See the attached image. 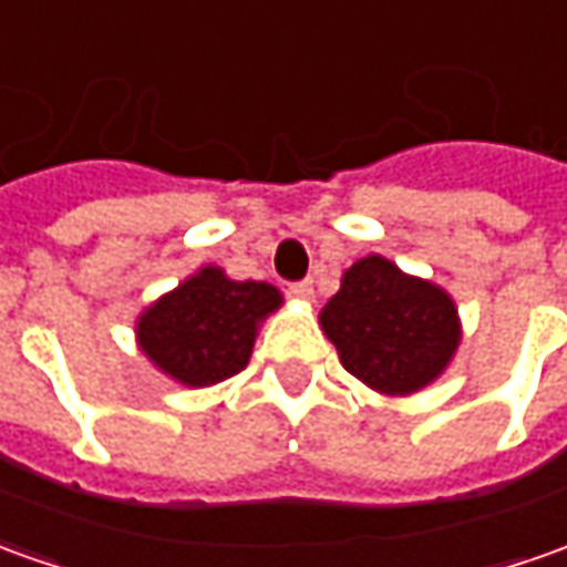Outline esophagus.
I'll list each match as a JSON object with an SVG mask.
<instances>
[{
  "instance_id": "obj_1",
  "label": "esophagus",
  "mask_w": 567,
  "mask_h": 567,
  "mask_svg": "<svg viewBox=\"0 0 567 567\" xmlns=\"http://www.w3.org/2000/svg\"><path fill=\"white\" fill-rule=\"evenodd\" d=\"M288 295H291V298L310 300L313 298V282H310V279H303V282H291L288 285Z\"/></svg>"
}]
</instances>
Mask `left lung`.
Returning <instances> with one entry per match:
<instances>
[{
    "instance_id": "obj_1",
    "label": "left lung",
    "mask_w": 567,
    "mask_h": 567,
    "mask_svg": "<svg viewBox=\"0 0 567 567\" xmlns=\"http://www.w3.org/2000/svg\"><path fill=\"white\" fill-rule=\"evenodd\" d=\"M322 329L350 375L381 394H413L434 381L460 344L450 295L403 276L379 254L344 272L322 310Z\"/></svg>"
}]
</instances>
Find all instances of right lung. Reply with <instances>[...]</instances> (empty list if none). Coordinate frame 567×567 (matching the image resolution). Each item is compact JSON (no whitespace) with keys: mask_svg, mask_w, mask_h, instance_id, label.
Here are the masks:
<instances>
[{"mask_svg":"<svg viewBox=\"0 0 567 567\" xmlns=\"http://www.w3.org/2000/svg\"><path fill=\"white\" fill-rule=\"evenodd\" d=\"M282 303L267 282H233L204 267L138 319V344L154 365L204 388L248 365L257 322Z\"/></svg>","mask_w":567,"mask_h":567,"instance_id":"add662e5","label":"right lung"}]
</instances>
